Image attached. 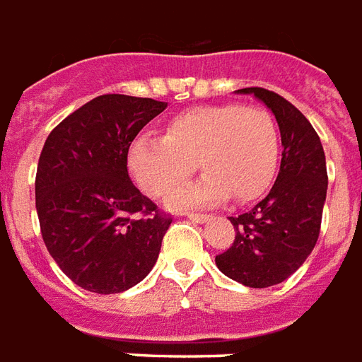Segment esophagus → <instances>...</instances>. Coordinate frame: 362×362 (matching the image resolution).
<instances>
[{"label":"esophagus","mask_w":362,"mask_h":362,"mask_svg":"<svg viewBox=\"0 0 362 362\" xmlns=\"http://www.w3.org/2000/svg\"><path fill=\"white\" fill-rule=\"evenodd\" d=\"M187 218L192 221H197V223H204V221L210 220V216H208V214H194V212L187 214Z\"/></svg>","instance_id":"obj_1"}]
</instances>
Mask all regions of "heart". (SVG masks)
Returning a JSON list of instances; mask_svg holds the SVG:
<instances>
[{
  "mask_svg": "<svg viewBox=\"0 0 362 362\" xmlns=\"http://www.w3.org/2000/svg\"><path fill=\"white\" fill-rule=\"evenodd\" d=\"M279 158V133L268 110L214 104L175 113L165 134L142 133L127 150V168L142 191L162 199L189 179L199 162L206 175L170 197V206L237 202L260 197L272 183Z\"/></svg>",
  "mask_w": 362,
  "mask_h": 362,
  "instance_id": "1",
  "label": "heart"
}]
</instances>
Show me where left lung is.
<instances>
[{"instance_id":"left-lung-1","label":"left lung","mask_w":362,"mask_h":362,"mask_svg":"<svg viewBox=\"0 0 362 362\" xmlns=\"http://www.w3.org/2000/svg\"><path fill=\"white\" fill-rule=\"evenodd\" d=\"M262 100L281 133V165L276 183L249 212L229 218L235 239L216 257L228 278L247 287L276 286L291 276L315 249L328 191L320 136L303 113L276 92L241 88Z\"/></svg>"}]
</instances>
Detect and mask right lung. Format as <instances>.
I'll return each mask as SVG.
<instances>
[{
  "instance_id": "obj_1",
  "label": "right lung",
  "mask_w": 362,
  "mask_h": 362,
  "mask_svg": "<svg viewBox=\"0 0 362 362\" xmlns=\"http://www.w3.org/2000/svg\"><path fill=\"white\" fill-rule=\"evenodd\" d=\"M165 105L102 94L44 142L34 183L42 239L63 274L86 291H127L158 260L173 218L134 187L127 150Z\"/></svg>"
}]
</instances>
